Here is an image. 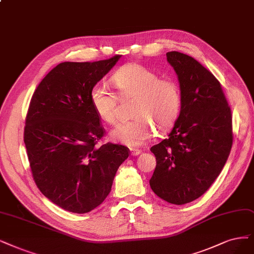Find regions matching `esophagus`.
I'll return each instance as SVG.
<instances>
[{
	"instance_id": "esophagus-1",
	"label": "esophagus",
	"mask_w": 254,
	"mask_h": 254,
	"mask_svg": "<svg viewBox=\"0 0 254 254\" xmlns=\"http://www.w3.org/2000/svg\"><path fill=\"white\" fill-rule=\"evenodd\" d=\"M141 154V151L137 148H130V156H138Z\"/></svg>"
}]
</instances>
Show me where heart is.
<instances>
[{
    "label": "heart",
    "mask_w": 254,
    "mask_h": 254,
    "mask_svg": "<svg viewBox=\"0 0 254 254\" xmlns=\"http://www.w3.org/2000/svg\"><path fill=\"white\" fill-rule=\"evenodd\" d=\"M111 81L121 98L135 97L130 121L111 130L113 141L135 147L154 136L155 127L160 132L171 128L180 114L182 96L178 83L139 64L121 67ZM90 102L96 116L108 125L116 121L117 96L101 84L90 91Z\"/></svg>",
    "instance_id": "1"
}]
</instances>
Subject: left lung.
<instances>
[{"instance_id":"left-lung-1","label":"left lung","mask_w":254,"mask_h":254,"mask_svg":"<svg viewBox=\"0 0 254 254\" xmlns=\"http://www.w3.org/2000/svg\"><path fill=\"white\" fill-rule=\"evenodd\" d=\"M166 60L179 80L182 105L168 137L151 147L157 165L149 185L159 198L183 205L221 174L232 146V117L220 82L198 61L177 51Z\"/></svg>"}]
</instances>
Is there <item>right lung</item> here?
<instances>
[{
	"instance_id": "right-lung-1",
	"label": "right lung",
	"mask_w": 254,
	"mask_h": 254,
	"mask_svg": "<svg viewBox=\"0 0 254 254\" xmlns=\"http://www.w3.org/2000/svg\"><path fill=\"white\" fill-rule=\"evenodd\" d=\"M121 55L94 63L64 62L36 88L26 117L24 142L36 186L61 208L87 213L111 191L127 147L97 145L105 134L90 91Z\"/></svg>"
}]
</instances>
